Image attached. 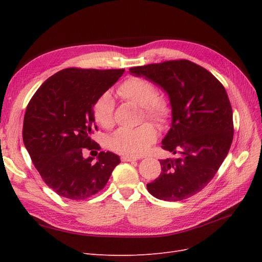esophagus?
I'll use <instances>...</instances> for the list:
<instances>
[{"mask_svg":"<svg viewBox=\"0 0 262 262\" xmlns=\"http://www.w3.org/2000/svg\"><path fill=\"white\" fill-rule=\"evenodd\" d=\"M137 160H138V158L134 157V156H126V155L121 156L122 162H133V161H137Z\"/></svg>","mask_w":262,"mask_h":262,"instance_id":"obj_1","label":"esophagus"}]
</instances>
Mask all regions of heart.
I'll return each mask as SVG.
<instances>
[{
	"mask_svg": "<svg viewBox=\"0 0 262 262\" xmlns=\"http://www.w3.org/2000/svg\"><path fill=\"white\" fill-rule=\"evenodd\" d=\"M118 94L132 104L142 107L143 118L149 119L160 128L168 123L171 115L168 102L157 96L153 83L142 77H130L118 87ZM115 101L112 94H101L93 106L95 121L105 129L114 125ZM157 138V130L150 122H144L132 130L117 131L109 141V147L118 154L139 156L144 154Z\"/></svg>",
	"mask_w": 262,
	"mask_h": 262,
	"instance_id": "heart-1",
	"label": "heart"
}]
</instances>
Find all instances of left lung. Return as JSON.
I'll list each match as a JSON object with an SVG mask.
<instances>
[{"instance_id": "8db88e82", "label": "left lung", "mask_w": 262, "mask_h": 262, "mask_svg": "<svg viewBox=\"0 0 262 262\" xmlns=\"http://www.w3.org/2000/svg\"><path fill=\"white\" fill-rule=\"evenodd\" d=\"M130 72L163 87L172 109L162 147L173 157L160 160L162 172L147 184L148 192L164 201L194 195L215 176L233 142V110L224 86L185 59L131 68Z\"/></svg>"}]
</instances>
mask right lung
Wrapping results in <instances>:
<instances>
[{"mask_svg":"<svg viewBox=\"0 0 262 262\" xmlns=\"http://www.w3.org/2000/svg\"><path fill=\"white\" fill-rule=\"evenodd\" d=\"M124 72L69 68L53 74L29 100L23 141L46 185L71 200H85L104 189L120 158L100 152L97 161L84 158L85 149H100L92 140L97 130L95 101Z\"/></svg>","mask_w":262,"mask_h":262,"instance_id":"obj_1","label":"right lung"}]
</instances>
